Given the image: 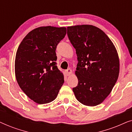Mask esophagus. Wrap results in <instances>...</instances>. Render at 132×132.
<instances>
[{
  "label": "esophagus",
  "mask_w": 132,
  "mask_h": 132,
  "mask_svg": "<svg viewBox=\"0 0 132 132\" xmlns=\"http://www.w3.org/2000/svg\"><path fill=\"white\" fill-rule=\"evenodd\" d=\"M65 73H66V75L68 76L71 75L72 74V70L70 69V68H68L67 70H65Z\"/></svg>",
  "instance_id": "obj_1"
}]
</instances>
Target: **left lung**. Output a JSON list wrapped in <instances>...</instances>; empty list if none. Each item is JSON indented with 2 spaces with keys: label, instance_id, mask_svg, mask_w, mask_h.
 <instances>
[{
  "label": "left lung",
  "instance_id": "left-lung-1",
  "mask_svg": "<svg viewBox=\"0 0 132 132\" xmlns=\"http://www.w3.org/2000/svg\"><path fill=\"white\" fill-rule=\"evenodd\" d=\"M67 35L78 61L75 71L78 85L73 88L74 94L84 105H98L109 95L118 78L117 50L106 34L93 25L68 26Z\"/></svg>",
  "mask_w": 132,
  "mask_h": 132
}]
</instances>
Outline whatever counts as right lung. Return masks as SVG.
Masks as SVG:
<instances>
[{
  "instance_id": "1",
  "label": "right lung",
  "mask_w": 132,
  "mask_h": 132,
  "mask_svg": "<svg viewBox=\"0 0 132 132\" xmlns=\"http://www.w3.org/2000/svg\"><path fill=\"white\" fill-rule=\"evenodd\" d=\"M66 32L65 27H39L29 32L18 47L16 80L27 96L38 104L53 101L64 84V75L56 66L55 51Z\"/></svg>"
}]
</instances>
